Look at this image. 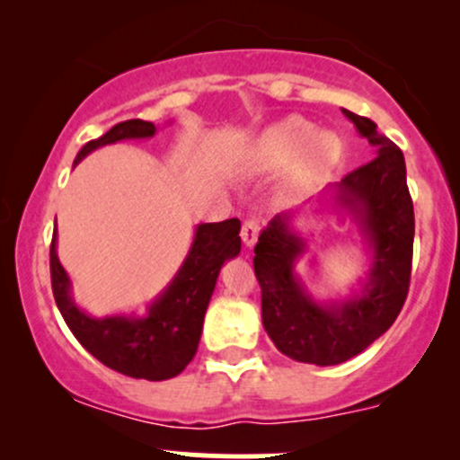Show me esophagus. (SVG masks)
Instances as JSON below:
<instances>
[{"label":"esophagus","instance_id":"esophagus-1","mask_svg":"<svg viewBox=\"0 0 460 460\" xmlns=\"http://www.w3.org/2000/svg\"><path fill=\"white\" fill-rule=\"evenodd\" d=\"M260 231H261V226H260V223H257L255 218L246 220V223L242 225V242H244L248 248H252V246L257 244V237H260Z\"/></svg>","mask_w":460,"mask_h":460}]
</instances>
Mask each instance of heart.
Returning a JSON list of instances; mask_svg holds the SVG:
<instances>
[{"label":"heart","instance_id":"b5f03b06","mask_svg":"<svg viewBox=\"0 0 460 460\" xmlns=\"http://www.w3.org/2000/svg\"><path fill=\"white\" fill-rule=\"evenodd\" d=\"M344 145L331 129H314L303 116H285L257 136L244 157L246 172H266L285 166L283 183L300 190L326 175L341 160Z\"/></svg>","mask_w":460,"mask_h":460}]
</instances>
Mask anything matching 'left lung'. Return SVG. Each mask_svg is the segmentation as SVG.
<instances>
[{"instance_id": "1", "label": "left lung", "mask_w": 460, "mask_h": 460, "mask_svg": "<svg viewBox=\"0 0 460 460\" xmlns=\"http://www.w3.org/2000/svg\"><path fill=\"white\" fill-rule=\"evenodd\" d=\"M376 157L326 188L337 212L350 214L369 252V270L348 298L320 303L296 274L307 240L294 229L292 212L277 214L255 246L261 320L285 357L314 366H337L376 341L402 309L411 281L415 216L406 188L404 155L374 120L341 110Z\"/></svg>"}]
</instances>
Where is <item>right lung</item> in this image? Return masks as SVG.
<instances>
[{"mask_svg":"<svg viewBox=\"0 0 460 460\" xmlns=\"http://www.w3.org/2000/svg\"><path fill=\"white\" fill-rule=\"evenodd\" d=\"M155 131L157 128L149 120H123L105 131L102 138L86 142L77 153L75 164L99 146L120 140L153 138ZM56 240L58 231H54L49 251L51 288L66 326L79 344L103 366L125 376L146 381H166L177 376L192 361L220 268L226 260L240 255L242 248L237 218L199 225L175 279L146 307L145 315L116 314L93 318L73 300L71 279L58 260Z\"/></svg>","mask_w":460,"mask_h":460,"instance_id":"right-lung-1","label":"right lung"}]
</instances>
